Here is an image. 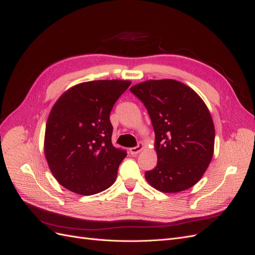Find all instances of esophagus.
I'll list each match as a JSON object with an SVG mask.
<instances>
[{"mask_svg":"<svg viewBox=\"0 0 255 255\" xmlns=\"http://www.w3.org/2000/svg\"><path fill=\"white\" fill-rule=\"evenodd\" d=\"M143 148H144L143 143H142V142H139V143H138L137 146H134V148H130V149H129V153L132 154V155H136V154L139 153Z\"/></svg>","mask_w":255,"mask_h":255,"instance_id":"1","label":"esophagus"}]
</instances>
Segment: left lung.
<instances>
[{
	"label": "left lung",
	"instance_id": "left-lung-1",
	"mask_svg": "<svg viewBox=\"0 0 255 255\" xmlns=\"http://www.w3.org/2000/svg\"><path fill=\"white\" fill-rule=\"evenodd\" d=\"M129 90L145 106L155 133L157 165L144 173L146 182L161 192L192 187L214 154V122L203 100L170 79L145 81Z\"/></svg>",
	"mask_w": 255,
	"mask_h": 255
}]
</instances>
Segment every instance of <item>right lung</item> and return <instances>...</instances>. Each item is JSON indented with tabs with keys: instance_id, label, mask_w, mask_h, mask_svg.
<instances>
[{
	"instance_id": "add662e5",
	"label": "right lung",
	"mask_w": 255,
	"mask_h": 255,
	"mask_svg": "<svg viewBox=\"0 0 255 255\" xmlns=\"http://www.w3.org/2000/svg\"><path fill=\"white\" fill-rule=\"evenodd\" d=\"M129 81L85 82L65 91L45 126L44 155L65 188L90 196L111 187L127 156L112 143L110 114Z\"/></svg>"
}]
</instances>
